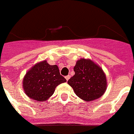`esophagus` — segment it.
Masks as SVG:
<instances>
[{"instance_id": "esophagus-1", "label": "esophagus", "mask_w": 134, "mask_h": 134, "mask_svg": "<svg viewBox=\"0 0 134 134\" xmlns=\"http://www.w3.org/2000/svg\"><path fill=\"white\" fill-rule=\"evenodd\" d=\"M70 77H71V76H70V75H68V76H66L65 78V79H66V81H68L69 79H70Z\"/></svg>"}]
</instances>
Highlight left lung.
Instances as JSON below:
<instances>
[{
	"mask_svg": "<svg viewBox=\"0 0 134 134\" xmlns=\"http://www.w3.org/2000/svg\"><path fill=\"white\" fill-rule=\"evenodd\" d=\"M74 71V76L68 81V84L79 98L92 101L104 94L107 89V80L99 65L91 60L81 58L76 62Z\"/></svg>",
	"mask_w": 134,
	"mask_h": 134,
	"instance_id": "1",
	"label": "left lung"
}]
</instances>
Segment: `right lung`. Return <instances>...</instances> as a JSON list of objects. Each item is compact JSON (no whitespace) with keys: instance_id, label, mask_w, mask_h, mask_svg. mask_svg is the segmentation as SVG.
<instances>
[{"instance_id":"1","label":"right lung","mask_w":134,"mask_h":134,"mask_svg":"<svg viewBox=\"0 0 134 134\" xmlns=\"http://www.w3.org/2000/svg\"><path fill=\"white\" fill-rule=\"evenodd\" d=\"M65 81L66 79L60 74L58 65H50L47 60H43L26 72L23 89L29 98L42 102L50 97L55 87Z\"/></svg>"}]
</instances>
